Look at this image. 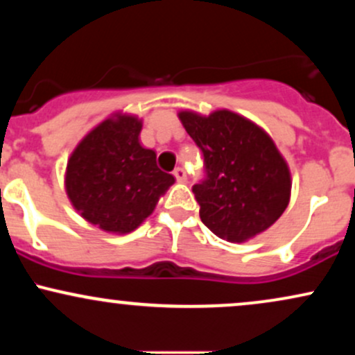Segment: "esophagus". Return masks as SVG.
I'll return each instance as SVG.
<instances>
[{
  "label": "esophagus",
  "instance_id": "34e87169",
  "mask_svg": "<svg viewBox=\"0 0 355 355\" xmlns=\"http://www.w3.org/2000/svg\"><path fill=\"white\" fill-rule=\"evenodd\" d=\"M173 177L177 178V182H185L187 180V172L182 168V166H178V168L173 170Z\"/></svg>",
  "mask_w": 355,
  "mask_h": 355
}]
</instances>
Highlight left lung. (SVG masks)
I'll use <instances>...</instances> for the list:
<instances>
[{
	"label": "left lung",
	"instance_id": "left-lung-1",
	"mask_svg": "<svg viewBox=\"0 0 355 355\" xmlns=\"http://www.w3.org/2000/svg\"><path fill=\"white\" fill-rule=\"evenodd\" d=\"M203 155L205 178L191 191L200 218L220 239L245 242L267 230L291 200V172L270 137L254 121L217 110L178 113Z\"/></svg>",
	"mask_w": 355,
	"mask_h": 355
}]
</instances>
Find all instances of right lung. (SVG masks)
Instances as JSON below:
<instances>
[{
    "mask_svg": "<svg viewBox=\"0 0 355 355\" xmlns=\"http://www.w3.org/2000/svg\"><path fill=\"white\" fill-rule=\"evenodd\" d=\"M141 120L116 115L103 120L73 150L64 187L75 210L112 234L135 230L173 185L157 166L153 150L140 145Z\"/></svg>",
    "mask_w": 355,
    "mask_h": 355,
    "instance_id": "add662e5",
    "label": "right lung"
}]
</instances>
